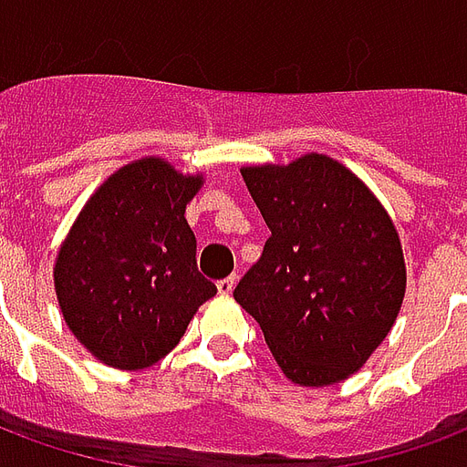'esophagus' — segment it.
I'll use <instances>...</instances> for the list:
<instances>
[{"instance_id":"1","label":"esophagus","mask_w":467,"mask_h":467,"mask_svg":"<svg viewBox=\"0 0 467 467\" xmlns=\"http://www.w3.org/2000/svg\"><path fill=\"white\" fill-rule=\"evenodd\" d=\"M234 283H237V280H234V275H230V277H224V280H220V283H217V293H220V295H230L234 290Z\"/></svg>"}]
</instances>
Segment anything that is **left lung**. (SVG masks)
I'll use <instances>...</instances> for the list:
<instances>
[{
    "label": "left lung",
    "mask_w": 467,
    "mask_h": 467,
    "mask_svg": "<svg viewBox=\"0 0 467 467\" xmlns=\"http://www.w3.org/2000/svg\"><path fill=\"white\" fill-rule=\"evenodd\" d=\"M270 237L234 287L275 362L297 385L360 370L405 297L395 224L355 174L325 154L287 167H244Z\"/></svg>",
    "instance_id": "8db88e82"
}]
</instances>
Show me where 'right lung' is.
Returning <instances> with one entry per match:
<instances>
[{
  "mask_svg": "<svg viewBox=\"0 0 467 467\" xmlns=\"http://www.w3.org/2000/svg\"><path fill=\"white\" fill-rule=\"evenodd\" d=\"M200 177L137 160L107 180L57 254L65 323L95 358L140 370L162 360L217 287L197 270L184 207Z\"/></svg>",
  "mask_w": 467,
  "mask_h": 467,
  "instance_id": "add662e5",
  "label": "right lung"
}]
</instances>
